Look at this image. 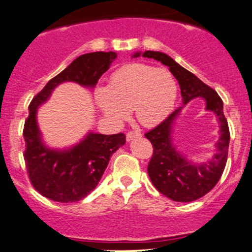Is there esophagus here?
Wrapping results in <instances>:
<instances>
[{
  "mask_svg": "<svg viewBox=\"0 0 252 252\" xmlns=\"http://www.w3.org/2000/svg\"><path fill=\"white\" fill-rule=\"evenodd\" d=\"M141 136H142V134L138 132V130H136V132H128L126 134V140L127 141H132V140L141 138Z\"/></svg>",
  "mask_w": 252,
  "mask_h": 252,
  "instance_id": "esophagus-1",
  "label": "esophagus"
}]
</instances>
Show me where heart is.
Wrapping results in <instances>:
<instances>
[{"mask_svg":"<svg viewBox=\"0 0 252 252\" xmlns=\"http://www.w3.org/2000/svg\"><path fill=\"white\" fill-rule=\"evenodd\" d=\"M178 84L171 71L128 63L111 75L109 87H97L94 100L107 118L122 122L132 110L142 126L162 123L174 110Z\"/></svg>","mask_w":252,"mask_h":252,"instance_id":"1","label":"heart"}]
</instances>
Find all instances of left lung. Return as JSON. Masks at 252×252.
<instances>
[{
	"label": "left lung",
	"mask_w": 252,
	"mask_h": 252,
	"mask_svg": "<svg viewBox=\"0 0 252 252\" xmlns=\"http://www.w3.org/2000/svg\"><path fill=\"white\" fill-rule=\"evenodd\" d=\"M140 55L154 59L169 67V70L178 81L183 97V106L175 110L158 126L145 134L154 148L153 158L148 164L149 178L158 191L171 200L178 202L197 200L217 185L227 163L230 134L223 114V103L217 91L178 64L168 54L156 51H147L145 53L136 52L133 54V58ZM198 96L205 100V109L212 110L220 124V136L216 144V154L204 163L190 161L179 152L172 139L174 122L181 109L190 100Z\"/></svg>",
	"instance_id": "1"
}]
</instances>
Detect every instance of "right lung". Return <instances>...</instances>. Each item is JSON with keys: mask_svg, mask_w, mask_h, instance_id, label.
<instances>
[{"mask_svg": "<svg viewBox=\"0 0 252 252\" xmlns=\"http://www.w3.org/2000/svg\"><path fill=\"white\" fill-rule=\"evenodd\" d=\"M116 59L114 52L80 55L66 69L48 81L29 105V117L23 130L25 165L33 188L51 200L75 202L87 197L100 181L113 153L125 145L126 136L123 133L105 135L89 132L69 148H51L42 140L38 126L39 106L46 103L55 88L63 82L94 88Z\"/></svg>", "mask_w": 252, "mask_h": 252, "instance_id": "1", "label": "right lung"}]
</instances>
